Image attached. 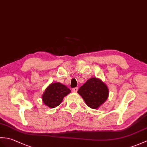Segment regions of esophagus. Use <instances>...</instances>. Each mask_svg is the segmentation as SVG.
I'll return each instance as SVG.
<instances>
[{
	"instance_id": "obj_1",
	"label": "esophagus",
	"mask_w": 147,
	"mask_h": 147,
	"mask_svg": "<svg viewBox=\"0 0 147 147\" xmlns=\"http://www.w3.org/2000/svg\"><path fill=\"white\" fill-rule=\"evenodd\" d=\"M78 88H74L73 89V91L75 92V93H76V92L78 91Z\"/></svg>"
}]
</instances>
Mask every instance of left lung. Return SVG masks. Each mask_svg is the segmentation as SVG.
Masks as SVG:
<instances>
[{"label": "left lung", "mask_w": 147, "mask_h": 147, "mask_svg": "<svg viewBox=\"0 0 147 147\" xmlns=\"http://www.w3.org/2000/svg\"><path fill=\"white\" fill-rule=\"evenodd\" d=\"M86 104L91 108L98 109L107 100L109 90L101 80L92 78L88 80L78 91Z\"/></svg>", "instance_id": "1"}]
</instances>
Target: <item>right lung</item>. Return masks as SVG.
<instances>
[{
  "label": "right lung",
  "instance_id": "1",
  "mask_svg": "<svg viewBox=\"0 0 147 147\" xmlns=\"http://www.w3.org/2000/svg\"><path fill=\"white\" fill-rule=\"evenodd\" d=\"M70 93V89L65 85L60 83H51L44 92L42 101L48 107L55 108L60 105L64 97Z\"/></svg>",
  "mask_w": 147,
  "mask_h": 147
}]
</instances>
